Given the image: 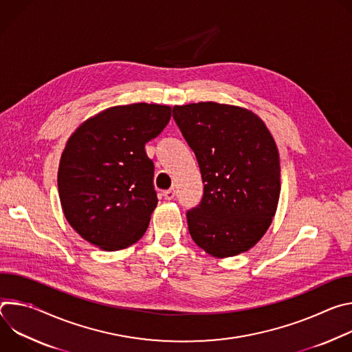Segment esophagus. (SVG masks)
<instances>
[{
	"instance_id": "obj_1",
	"label": "esophagus",
	"mask_w": 352,
	"mask_h": 352,
	"mask_svg": "<svg viewBox=\"0 0 352 352\" xmlns=\"http://www.w3.org/2000/svg\"><path fill=\"white\" fill-rule=\"evenodd\" d=\"M164 197L167 199V200H173L174 197H175V189H168V190H164Z\"/></svg>"
}]
</instances>
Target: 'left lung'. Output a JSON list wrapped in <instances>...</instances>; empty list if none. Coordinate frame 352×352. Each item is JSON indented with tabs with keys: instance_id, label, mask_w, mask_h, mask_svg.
Wrapping results in <instances>:
<instances>
[{
	"instance_id": "obj_1",
	"label": "left lung",
	"mask_w": 352,
	"mask_h": 352,
	"mask_svg": "<svg viewBox=\"0 0 352 352\" xmlns=\"http://www.w3.org/2000/svg\"><path fill=\"white\" fill-rule=\"evenodd\" d=\"M173 117L196 156L205 184L186 212L192 239L216 258L246 252L265 235L280 197V157L252 111L214 102L174 106Z\"/></svg>"
}]
</instances>
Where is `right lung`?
I'll return each instance as SVG.
<instances>
[{
  "label": "right lung",
  "instance_id": "add662e5",
  "mask_svg": "<svg viewBox=\"0 0 352 352\" xmlns=\"http://www.w3.org/2000/svg\"><path fill=\"white\" fill-rule=\"evenodd\" d=\"M170 118V106H116L71 135L60 162L58 193L65 219L83 239L120 250L143 236L159 202L155 164L144 144Z\"/></svg>",
  "mask_w": 352,
  "mask_h": 352
}]
</instances>
